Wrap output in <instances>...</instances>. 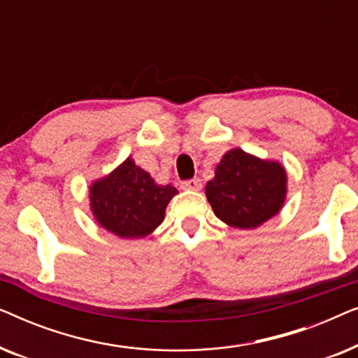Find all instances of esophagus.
<instances>
[{
	"label": "esophagus",
	"instance_id": "esophagus-1",
	"mask_svg": "<svg viewBox=\"0 0 358 358\" xmlns=\"http://www.w3.org/2000/svg\"><path fill=\"white\" fill-rule=\"evenodd\" d=\"M180 187L185 189V190H200V189H202V180H200L199 178L184 180V182L180 184Z\"/></svg>",
	"mask_w": 358,
	"mask_h": 358
}]
</instances>
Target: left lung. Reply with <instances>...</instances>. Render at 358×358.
I'll return each instance as SVG.
<instances>
[{
	"label": "left lung",
	"instance_id": "left-lung-1",
	"mask_svg": "<svg viewBox=\"0 0 358 358\" xmlns=\"http://www.w3.org/2000/svg\"><path fill=\"white\" fill-rule=\"evenodd\" d=\"M205 194L217 217L229 227L252 229L280 212L287 195L285 168L233 148L220 161Z\"/></svg>",
	"mask_w": 358,
	"mask_h": 358
}]
</instances>
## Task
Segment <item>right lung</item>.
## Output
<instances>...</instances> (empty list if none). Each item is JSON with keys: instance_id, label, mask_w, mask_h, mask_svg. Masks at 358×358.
<instances>
[{"instance_id": "1", "label": "right lung", "mask_w": 358, "mask_h": 358, "mask_svg": "<svg viewBox=\"0 0 358 358\" xmlns=\"http://www.w3.org/2000/svg\"><path fill=\"white\" fill-rule=\"evenodd\" d=\"M176 194V187L158 185L131 158L90 187L91 210L97 223L125 239L153 233L163 223L166 207Z\"/></svg>"}]
</instances>
